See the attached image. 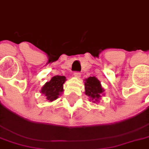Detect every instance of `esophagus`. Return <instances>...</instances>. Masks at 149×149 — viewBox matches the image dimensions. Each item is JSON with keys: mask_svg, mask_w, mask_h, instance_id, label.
<instances>
[{"mask_svg": "<svg viewBox=\"0 0 149 149\" xmlns=\"http://www.w3.org/2000/svg\"><path fill=\"white\" fill-rule=\"evenodd\" d=\"M73 76H74V77L76 78H80L81 77V73L78 72H75L74 73H73Z\"/></svg>", "mask_w": 149, "mask_h": 149, "instance_id": "34e87169", "label": "esophagus"}]
</instances>
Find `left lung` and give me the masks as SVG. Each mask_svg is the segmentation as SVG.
Instances as JSON below:
<instances>
[{
  "label": "left lung",
  "mask_w": 149,
  "mask_h": 149,
  "mask_svg": "<svg viewBox=\"0 0 149 149\" xmlns=\"http://www.w3.org/2000/svg\"><path fill=\"white\" fill-rule=\"evenodd\" d=\"M104 89L102 88L100 81L96 77H89L84 79V93L89 97V100L93 103L99 102L104 93Z\"/></svg>",
  "instance_id": "left-lung-1"
}]
</instances>
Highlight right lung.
Wrapping results in <instances>:
<instances>
[{
  "instance_id": "1",
  "label": "right lung",
  "mask_w": 149,
  "mask_h": 149,
  "mask_svg": "<svg viewBox=\"0 0 149 149\" xmlns=\"http://www.w3.org/2000/svg\"><path fill=\"white\" fill-rule=\"evenodd\" d=\"M66 81L65 76H55L51 78V80L46 82L41 88L40 93L44 94L46 100L49 102L56 100L64 92V84Z\"/></svg>"
}]
</instances>
